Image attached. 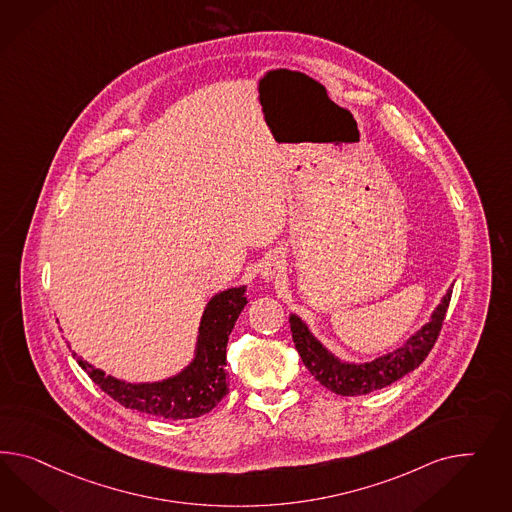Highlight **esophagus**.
I'll return each instance as SVG.
<instances>
[{"instance_id":"obj_1","label":"esophagus","mask_w":512,"mask_h":512,"mask_svg":"<svg viewBox=\"0 0 512 512\" xmlns=\"http://www.w3.org/2000/svg\"><path fill=\"white\" fill-rule=\"evenodd\" d=\"M281 264L277 263V261H274V259H270L268 263H264L263 266V279H266V281H272L274 277L281 272Z\"/></svg>"}]
</instances>
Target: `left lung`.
I'll return each mask as SVG.
<instances>
[{
	"mask_svg": "<svg viewBox=\"0 0 512 512\" xmlns=\"http://www.w3.org/2000/svg\"><path fill=\"white\" fill-rule=\"evenodd\" d=\"M451 294L453 291L449 289L443 296L442 304L432 313L430 322L412 335L406 341V345L367 363H345L337 360L318 343L313 333L305 326L304 320L296 315L289 318L292 341L307 371L313 374L322 386L343 397L367 395L374 389H382L401 380L404 374L414 371L425 361L442 332L443 318L451 302Z\"/></svg>",
	"mask_w": 512,
	"mask_h": 512,
	"instance_id": "1",
	"label": "left lung"
}]
</instances>
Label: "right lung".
Here are the masks:
<instances>
[{"label": "right lung", "instance_id": "right-lung-1", "mask_svg": "<svg viewBox=\"0 0 512 512\" xmlns=\"http://www.w3.org/2000/svg\"><path fill=\"white\" fill-rule=\"evenodd\" d=\"M246 287H236L216 294L201 318L195 358L182 373L152 384H126L106 376L91 363L74 354L78 365L113 401L130 410L164 417L192 419L210 412L229 393L225 354L227 341L242 313Z\"/></svg>", "mask_w": 512, "mask_h": 512}]
</instances>
